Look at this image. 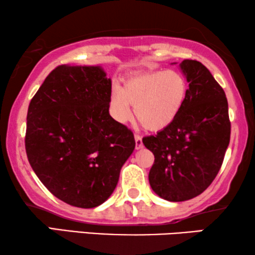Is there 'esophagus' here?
Instances as JSON below:
<instances>
[{"mask_svg":"<svg viewBox=\"0 0 255 255\" xmlns=\"http://www.w3.org/2000/svg\"><path fill=\"white\" fill-rule=\"evenodd\" d=\"M134 140H135V148L139 149L142 147V138L139 134L134 135Z\"/></svg>","mask_w":255,"mask_h":255,"instance_id":"esophagus-1","label":"esophagus"}]
</instances>
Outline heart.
Listing matches in <instances>:
<instances>
[{"label":"heart","mask_w":255,"mask_h":255,"mask_svg":"<svg viewBox=\"0 0 255 255\" xmlns=\"http://www.w3.org/2000/svg\"><path fill=\"white\" fill-rule=\"evenodd\" d=\"M188 83L175 69L148 72L128 78L123 88L115 86L110 94V110L115 120L125 123L134 117L148 131L169 127L182 109Z\"/></svg>","instance_id":"1"}]
</instances>
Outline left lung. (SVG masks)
<instances>
[{"label": "left lung", "mask_w": 255, "mask_h": 255, "mask_svg": "<svg viewBox=\"0 0 255 255\" xmlns=\"http://www.w3.org/2000/svg\"><path fill=\"white\" fill-rule=\"evenodd\" d=\"M180 69L189 83L182 109L169 127L142 138L154 154L149 184L169 202L188 201L210 186L231 134L228 100L209 69L196 60H183Z\"/></svg>", "instance_id": "1"}]
</instances>
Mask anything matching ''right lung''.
<instances>
[{
    "label": "right lung",
    "instance_id": "1",
    "mask_svg": "<svg viewBox=\"0 0 255 255\" xmlns=\"http://www.w3.org/2000/svg\"><path fill=\"white\" fill-rule=\"evenodd\" d=\"M111 79L101 66L61 65L31 100L25 149L41 183L59 200L104 203L133 152V133L109 114Z\"/></svg>",
    "mask_w": 255,
    "mask_h": 255
}]
</instances>
